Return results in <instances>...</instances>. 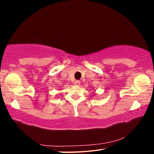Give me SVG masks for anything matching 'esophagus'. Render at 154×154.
I'll return each instance as SVG.
<instances>
[{
    "mask_svg": "<svg viewBox=\"0 0 154 154\" xmlns=\"http://www.w3.org/2000/svg\"><path fill=\"white\" fill-rule=\"evenodd\" d=\"M80 84H81V81H75L74 82V85H76V86H79Z\"/></svg>",
    "mask_w": 154,
    "mask_h": 154,
    "instance_id": "esophagus-1",
    "label": "esophagus"
}]
</instances>
